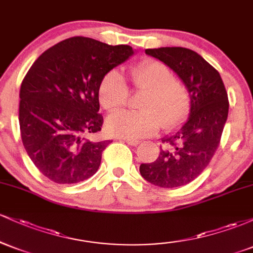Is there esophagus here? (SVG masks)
I'll list each match as a JSON object with an SVG mask.
<instances>
[{
	"label": "esophagus",
	"mask_w": 253,
	"mask_h": 253,
	"mask_svg": "<svg viewBox=\"0 0 253 253\" xmlns=\"http://www.w3.org/2000/svg\"><path fill=\"white\" fill-rule=\"evenodd\" d=\"M124 141H125V143H126V144L130 145V146H136V145L140 143V141H139V140H134V139H124Z\"/></svg>",
	"instance_id": "esophagus-1"
}]
</instances>
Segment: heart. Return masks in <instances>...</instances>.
<instances>
[{
  "instance_id": "1",
  "label": "heart",
  "mask_w": 253,
  "mask_h": 253,
  "mask_svg": "<svg viewBox=\"0 0 253 253\" xmlns=\"http://www.w3.org/2000/svg\"><path fill=\"white\" fill-rule=\"evenodd\" d=\"M133 85L145 90L140 103L141 112H123L109 115L106 128L110 134L125 139H139L151 135L161 128H175L184 120L189 110V92L175 80L172 71L158 60H149L130 70ZM128 88L123 75L110 70L104 75L98 86L100 103L107 110H117L125 106Z\"/></svg>"
}]
</instances>
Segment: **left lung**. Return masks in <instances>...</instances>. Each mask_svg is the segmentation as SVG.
Listing matches in <instances>:
<instances>
[{
    "label": "left lung",
    "mask_w": 253,
    "mask_h": 253,
    "mask_svg": "<svg viewBox=\"0 0 253 253\" xmlns=\"http://www.w3.org/2000/svg\"><path fill=\"white\" fill-rule=\"evenodd\" d=\"M181 78L189 92V117L164 136L163 149L152 163L141 164L140 175L161 188H177L196 178L219 146L228 115V97L217 72L196 52L184 47L145 50Z\"/></svg>",
    "instance_id": "8db88e82"
}]
</instances>
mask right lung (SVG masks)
Returning a JSON list of instances; mask_svg holds the SVG:
<instances>
[{"label": "right lung", "mask_w": 253, "mask_h": 253, "mask_svg": "<svg viewBox=\"0 0 253 253\" xmlns=\"http://www.w3.org/2000/svg\"><path fill=\"white\" fill-rule=\"evenodd\" d=\"M133 54L128 45L74 37L31 66L20 89L19 123L26 152L43 176L71 184L98 170L110 143L91 140L103 124L98 86L107 72Z\"/></svg>", "instance_id": "add662e5"}]
</instances>
